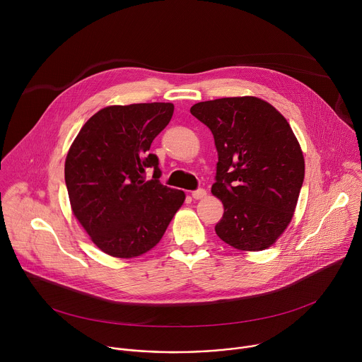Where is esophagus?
I'll list each match as a JSON object with an SVG mask.
<instances>
[{
	"label": "esophagus",
	"instance_id": "1",
	"mask_svg": "<svg viewBox=\"0 0 362 362\" xmlns=\"http://www.w3.org/2000/svg\"><path fill=\"white\" fill-rule=\"evenodd\" d=\"M192 197L193 199H203L206 197V190L204 189H196L192 192Z\"/></svg>",
	"mask_w": 362,
	"mask_h": 362
}]
</instances>
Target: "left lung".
<instances>
[{"mask_svg":"<svg viewBox=\"0 0 362 362\" xmlns=\"http://www.w3.org/2000/svg\"><path fill=\"white\" fill-rule=\"evenodd\" d=\"M190 113L215 137L216 235L239 250L269 247L289 225L303 183L300 146L286 119L257 97L200 101Z\"/></svg>","mask_w":362,"mask_h":362,"instance_id":"left-lung-1","label":"left lung"}]
</instances>
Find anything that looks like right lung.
<instances>
[{"instance_id":"add662e5","label":"right lung","mask_w":362,"mask_h":362,"mask_svg":"<svg viewBox=\"0 0 362 362\" xmlns=\"http://www.w3.org/2000/svg\"><path fill=\"white\" fill-rule=\"evenodd\" d=\"M173 110L172 103L101 109L69 150L64 177L73 214L107 255L133 257L156 246L185 202L182 190L160 183L159 159L148 151Z\"/></svg>"}]
</instances>
